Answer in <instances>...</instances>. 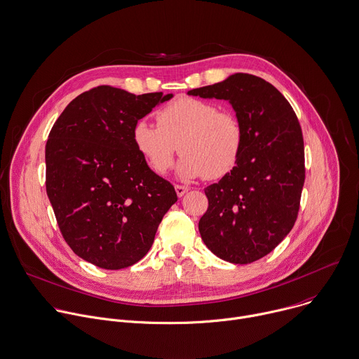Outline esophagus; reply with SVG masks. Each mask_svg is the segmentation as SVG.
I'll use <instances>...</instances> for the list:
<instances>
[{
	"label": "esophagus",
	"instance_id": "esophagus-1",
	"mask_svg": "<svg viewBox=\"0 0 359 359\" xmlns=\"http://www.w3.org/2000/svg\"><path fill=\"white\" fill-rule=\"evenodd\" d=\"M175 189H176V193H177V196H179V197H183V196L189 191V187H186V186H180V184H176V186H175Z\"/></svg>",
	"mask_w": 359,
	"mask_h": 359
}]
</instances>
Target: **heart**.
<instances>
[{
	"mask_svg": "<svg viewBox=\"0 0 359 359\" xmlns=\"http://www.w3.org/2000/svg\"><path fill=\"white\" fill-rule=\"evenodd\" d=\"M156 124L138 121L133 128V142L158 176L169 172L177 148L183 154L179 175L184 179H221L241 158L244 128L240 118L211 101L179 97L156 112Z\"/></svg>",
	"mask_w": 359,
	"mask_h": 359,
	"instance_id": "b5f03b06",
	"label": "heart"
}]
</instances>
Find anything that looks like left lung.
<instances>
[{
    "instance_id": "left-lung-1",
    "label": "left lung",
    "mask_w": 359,
    "mask_h": 359,
    "mask_svg": "<svg viewBox=\"0 0 359 359\" xmlns=\"http://www.w3.org/2000/svg\"><path fill=\"white\" fill-rule=\"evenodd\" d=\"M187 94L229 101L244 128L236 166L204 189L208 208L198 221L203 241L226 262H255L283 241L299 214L306 173L299 119L276 87L248 73Z\"/></svg>"
}]
</instances>
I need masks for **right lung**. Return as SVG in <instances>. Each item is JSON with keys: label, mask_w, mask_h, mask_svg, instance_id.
<instances>
[{"label": "right lung", "mask_w": 359, "mask_h": 359, "mask_svg": "<svg viewBox=\"0 0 359 359\" xmlns=\"http://www.w3.org/2000/svg\"><path fill=\"white\" fill-rule=\"evenodd\" d=\"M172 97L98 86L70 101L50 130L48 197L67 245L98 268L141 261L177 201L172 183L147 166L133 142L134 126Z\"/></svg>", "instance_id": "add662e5"}]
</instances>
